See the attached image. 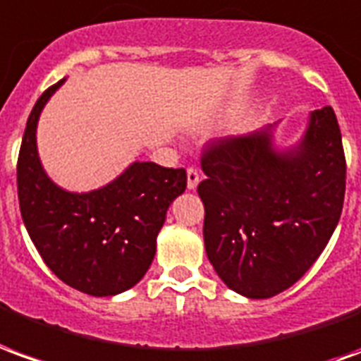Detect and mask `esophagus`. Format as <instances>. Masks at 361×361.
<instances>
[{
    "instance_id": "34e87169",
    "label": "esophagus",
    "mask_w": 361,
    "mask_h": 361,
    "mask_svg": "<svg viewBox=\"0 0 361 361\" xmlns=\"http://www.w3.org/2000/svg\"><path fill=\"white\" fill-rule=\"evenodd\" d=\"M198 183H200V171L196 167H188V171H186V185H188V188L194 190L198 186Z\"/></svg>"
}]
</instances>
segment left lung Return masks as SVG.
I'll use <instances>...</instances> for the list:
<instances>
[{"instance_id": "8db88e82", "label": "left lung", "mask_w": 361, "mask_h": 361, "mask_svg": "<svg viewBox=\"0 0 361 361\" xmlns=\"http://www.w3.org/2000/svg\"><path fill=\"white\" fill-rule=\"evenodd\" d=\"M272 126L212 140L198 185L204 243L217 276L250 299L288 290L338 226L346 157L331 106L311 112L298 147L276 152Z\"/></svg>"}]
</instances>
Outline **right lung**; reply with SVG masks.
Returning a JSON list of instances; mask_svg holds the SVG:
<instances>
[{
	"label": "right lung",
	"mask_w": 361,
	"mask_h": 361,
	"mask_svg": "<svg viewBox=\"0 0 361 361\" xmlns=\"http://www.w3.org/2000/svg\"><path fill=\"white\" fill-rule=\"evenodd\" d=\"M62 83L40 94L23 134L17 161L23 221L46 267L62 282L94 298L116 295L147 272L169 206L185 192L186 171L135 161L93 192L54 185L38 159L37 124Z\"/></svg>",
	"instance_id": "add662e5"
}]
</instances>
